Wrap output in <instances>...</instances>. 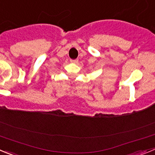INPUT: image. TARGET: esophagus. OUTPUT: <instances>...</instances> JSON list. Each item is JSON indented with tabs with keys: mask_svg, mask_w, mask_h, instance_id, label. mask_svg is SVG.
I'll use <instances>...</instances> for the list:
<instances>
[{
	"mask_svg": "<svg viewBox=\"0 0 155 155\" xmlns=\"http://www.w3.org/2000/svg\"><path fill=\"white\" fill-rule=\"evenodd\" d=\"M70 61H71V63H73V64H75V63H78V60H71Z\"/></svg>",
	"mask_w": 155,
	"mask_h": 155,
	"instance_id": "esophagus-1",
	"label": "esophagus"
}]
</instances>
